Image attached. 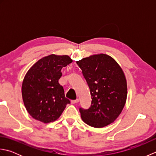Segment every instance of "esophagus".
<instances>
[{
    "label": "esophagus",
    "instance_id": "1",
    "mask_svg": "<svg viewBox=\"0 0 156 156\" xmlns=\"http://www.w3.org/2000/svg\"><path fill=\"white\" fill-rule=\"evenodd\" d=\"M78 99H76V100H72L71 101V103L72 104H76L77 103V102H78Z\"/></svg>",
    "mask_w": 156,
    "mask_h": 156
}]
</instances>
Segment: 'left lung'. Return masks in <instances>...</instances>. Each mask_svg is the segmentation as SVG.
<instances>
[{"mask_svg":"<svg viewBox=\"0 0 156 156\" xmlns=\"http://www.w3.org/2000/svg\"><path fill=\"white\" fill-rule=\"evenodd\" d=\"M90 88L91 105L79 108L85 123L96 128L114 122L121 114L127 96L123 71L115 59L101 54L76 62Z\"/></svg>","mask_w":156,"mask_h":156,"instance_id":"8db88e82","label":"left lung"}]
</instances>
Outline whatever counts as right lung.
I'll list each match as a JSON object with an SVG mask.
<instances>
[{
  "label": "right lung",
  "mask_w": 156,
  "mask_h": 156,
  "mask_svg": "<svg viewBox=\"0 0 156 156\" xmlns=\"http://www.w3.org/2000/svg\"><path fill=\"white\" fill-rule=\"evenodd\" d=\"M72 62L68 55L51 54L40 59L29 69L21 91L25 107L33 118L44 123L53 122L70 103L58 80L62 68Z\"/></svg>",
  "instance_id": "obj_1"
}]
</instances>
